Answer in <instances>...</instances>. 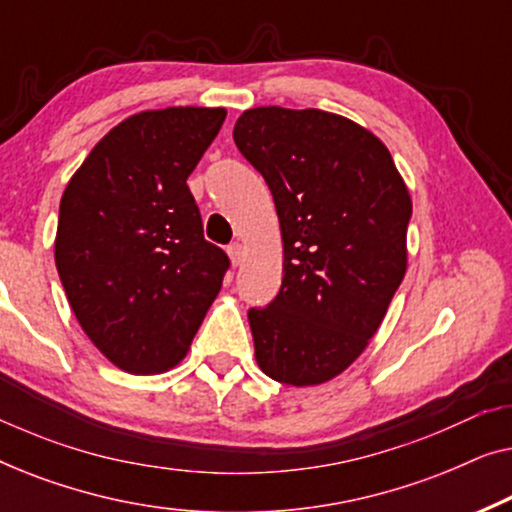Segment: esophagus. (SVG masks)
Here are the masks:
<instances>
[{"instance_id":"34e87169","label":"esophagus","mask_w":512,"mask_h":512,"mask_svg":"<svg viewBox=\"0 0 512 512\" xmlns=\"http://www.w3.org/2000/svg\"><path fill=\"white\" fill-rule=\"evenodd\" d=\"M228 256H230V261H233V265H240L244 261V247H242V244L240 242L230 244Z\"/></svg>"}]
</instances>
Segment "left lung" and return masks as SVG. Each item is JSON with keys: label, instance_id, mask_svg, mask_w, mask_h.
<instances>
[{"label": "left lung", "instance_id": "left-lung-1", "mask_svg": "<svg viewBox=\"0 0 512 512\" xmlns=\"http://www.w3.org/2000/svg\"><path fill=\"white\" fill-rule=\"evenodd\" d=\"M233 139L263 174L284 247L277 298L249 310L256 363L314 387L359 359L408 270L410 191L380 137L321 109L256 107Z\"/></svg>", "mask_w": 512, "mask_h": 512}]
</instances>
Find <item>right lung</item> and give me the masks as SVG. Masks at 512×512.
Returning <instances> with one entry per match:
<instances>
[{
	"label": "right lung",
	"instance_id": "1",
	"mask_svg": "<svg viewBox=\"0 0 512 512\" xmlns=\"http://www.w3.org/2000/svg\"><path fill=\"white\" fill-rule=\"evenodd\" d=\"M223 121V107L139 111L62 193L55 268L83 333L125 373L177 366L221 291L230 261L202 235L186 179Z\"/></svg>",
	"mask_w": 512,
	"mask_h": 512
}]
</instances>
